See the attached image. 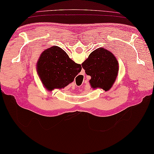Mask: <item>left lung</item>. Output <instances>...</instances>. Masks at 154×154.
Segmentation results:
<instances>
[{"mask_svg":"<svg viewBox=\"0 0 154 154\" xmlns=\"http://www.w3.org/2000/svg\"><path fill=\"white\" fill-rule=\"evenodd\" d=\"M81 65L86 74L91 76V88H101L105 91L112 88L119 71L117 58L110 51L103 48L92 51Z\"/></svg>","mask_w":154,"mask_h":154,"instance_id":"1","label":"left lung"}]
</instances>
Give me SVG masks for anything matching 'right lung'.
<instances>
[{"label": "right lung", "instance_id": "obj_1", "mask_svg": "<svg viewBox=\"0 0 154 154\" xmlns=\"http://www.w3.org/2000/svg\"><path fill=\"white\" fill-rule=\"evenodd\" d=\"M63 49L53 46L42 53L37 64V71L44 86L48 90L62 89L73 81L81 71Z\"/></svg>", "mask_w": 154, "mask_h": 154}]
</instances>
